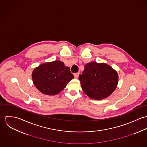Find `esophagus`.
<instances>
[{
    "label": "esophagus",
    "instance_id": "1",
    "mask_svg": "<svg viewBox=\"0 0 147 147\" xmlns=\"http://www.w3.org/2000/svg\"><path fill=\"white\" fill-rule=\"evenodd\" d=\"M79 72H78V73H75L74 74V76L75 78H78L79 77Z\"/></svg>",
    "mask_w": 147,
    "mask_h": 147
}]
</instances>
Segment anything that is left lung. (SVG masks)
Masks as SVG:
<instances>
[{"mask_svg": "<svg viewBox=\"0 0 147 147\" xmlns=\"http://www.w3.org/2000/svg\"><path fill=\"white\" fill-rule=\"evenodd\" d=\"M79 79L84 93L92 99L102 100L114 91L118 76L109 65L92 62L85 65Z\"/></svg>", "mask_w": 147, "mask_h": 147, "instance_id": "left-lung-1", "label": "left lung"}]
</instances>
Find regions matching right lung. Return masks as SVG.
Returning <instances> with one entry per match:
<instances>
[{
    "label": "right lung",
    "instance_id": "obj_1",
    "mask_svg": "<svg viewBox=\"0 0 147 147\" xmlns=\"http://www.w3.org/2000/svg\"><path fill=\"white\" fill-rule=\"evenodd\" d=\"M74 78L69 68L65 67L60 61L42 64L32 73L34 85L42 93L47 95L58 94Z\"/></svg>",
    "mask_w": 147,
    "mask_h": 147
}]
</instances>
